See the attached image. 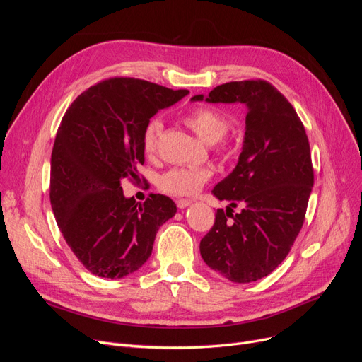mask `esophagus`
<instances>
[{"label":"esophagus","instance_id":"obj_1","mask_svg":"<svg viewBox=\"0 0 362 362\" xmlns=\"http://www.w3.org/2000/svg\"><path fill=\"white\" fill-rule=\"evenodd\" d=\"M192 204V201L190 199H177V205H178V208H185V206H189Z\"/></svg>","mask_w":362,"mask_h":362}]
</instances>
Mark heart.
<instances>
[{
	"mask_svg": "<svg viewBox=\"0 0 362 362\" xmlns=\"http://www.w3.org/2000/svg\"><path fill=\"white\" fill-rule=\"evenodd\" d=\"M182 120L194 131L196 136L210 145L221 140L229 127L226 116L208 105L192 108L184 115ZM161 131L163 122L160 119L149 120L141 134V146L146 156L151 157L157 152ZM216 152L221 157L228 158L231 156V148L226 144H218ZM211 175L213 172L206 168H172L161 175L158 185L163 192L173 196H192L201 190L202 185L211 178Z\"/></svg>",
	"mask_w": 362,
	"mask_h": 362,
	"instance_id": "b5f03b06",
	"label": "heart"
}]
</instances>
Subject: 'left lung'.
<instances>
[{"instance_id": "left-lung-1", "label": "left lung", "mask_w": 362, "mask_h": 362, "mask_svg": "<svg viewBox=\"0 0 362 362\" xmlns=\"http://www.w3.org/2000/svg\"><path fill=\"white\" fill-rule=\"evenodd\" d=\"M205 101L245 104L247 115L237 166L213 190L231 204L216 211L214 225L201 240V255L226 279L254 282L286 259L302 229L314 184L310 141L287 98L264 80L221 84ZM238 203L244 210L233 215Z\"/></svg>"}]
</instances>
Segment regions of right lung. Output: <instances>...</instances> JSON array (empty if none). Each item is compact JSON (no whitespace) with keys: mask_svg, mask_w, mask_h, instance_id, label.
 <instances>
[{"mask_svg":"<svg viewBox=\"0 0 362 362\" xmlns=\"http://www.w3.org/2000/svg\"><path fill=\"white\" fill-rule=\"evenodd\" d=\"M187 93L115 76L84 90L64 113L51 154L49 199L68 246L93 275L119 279L139 270L158 228L177 213L168 196L144 204L125 198L120 181L139 178L149 119Z\"/></svg>","mask_w":362,"mask_h":362,"instance_id":"obj_1","label":"right lung"}]
</instances>
